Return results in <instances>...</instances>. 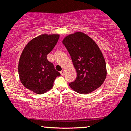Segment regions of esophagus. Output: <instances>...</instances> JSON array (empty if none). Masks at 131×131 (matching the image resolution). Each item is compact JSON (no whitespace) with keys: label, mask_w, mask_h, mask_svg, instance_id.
Returning a JSON list of instances; mask_svg holds the SVG:
<instances>
[{"label":"esophagus","mask_w":131,"mask_h":131,"mask_svg":"<svg viewBox=\"0 0 131 131\" xmlns=\"http://www.w3.org/2000/svg\"><path fill=\"white\" fill-rule=\"evenodd\" d=\"M64 72H64V71H63H63H60V74H61V75H62V76H63V75H64Z\"/></svg>","instance_id":"esophagus-1"}]
</instances>
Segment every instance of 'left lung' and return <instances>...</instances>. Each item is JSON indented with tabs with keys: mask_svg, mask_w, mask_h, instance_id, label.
<instances>
[{
	"mask_svg": "<svg viewBox=\"0 0 131 131\" xmlns=\"http://www.w3.org/2000/svg\"><path fill=\"white\" fill-rule=\"evenodd\" d=\"M77 71V78L69 83L79 94H89L102 85L106 77L105 59L96 43L86 34L77 32L63 40Z\"/></svg>",
	"mask_w": 131,
	"mask_h": 131,
	"instance_id": "obj_1",
	"label": "left lung"
}]
</instances>
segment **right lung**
Masks as SVG:
<instances>
[{"label": "right lung", "mask_w": 131, "mask_h": 131, "mask_svg": "<svg viewBox=\"0 0 131 131\" xmlns=\"http://www.w3.org/2000/svg\"><path fill=\"white\" fill-rule=\"evenodd\" d=\"M58 34H43L26 45L19 62V74L25 87L36 94H43L53 86L54 80L60 75L54 64L47 59L57 44Z\"/></svg>", "instance_id": "right-lung-1"}]
</instances>
